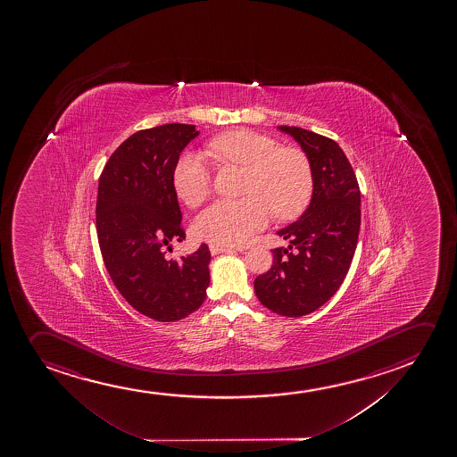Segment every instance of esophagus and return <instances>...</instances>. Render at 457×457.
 I'll return each instance as SVG.
<instances>
[{"label": "esophagus", "instance_id": "obj_1", "mask_svg": "<svg viewBox=\"0 0 457 457\" xmlns=\"http://www.w3.org/2000/svg\"><path fill=\"white\" fill-rule=\"evenodd\" d=\"M210 252H212V255H220V253H227V252H235V247L220 245V244H210Z\"/></svg>", "mask_w": 457, "mask_h": 457}]
</instances>
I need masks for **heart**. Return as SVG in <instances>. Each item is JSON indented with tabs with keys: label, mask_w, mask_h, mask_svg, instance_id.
Masks as SVG:
<instances>
[{
	"label": "heart",
	"mask_w": 457,
	"mask_h": 457,
	"mask_svg": "<svg viewBox=\"0 0 457 457\" xmlns=\"http://www.w3.org/2000/svg\"><path fill=\"white\" fill-rule=\"evenodd\" d=\"M216 162L243 168L239 201H220L207 208L195 222L197 237L220 245L247 241L266 227L270 210L277 220H291L304 213L314 195V170L306 154L250 129H235L208 143ZM177 197L189 208L207 201L212 172L195 154H185L172 174Z\"/></svg>",
	"instance_id": "b5f03b06"
}]
</instances>
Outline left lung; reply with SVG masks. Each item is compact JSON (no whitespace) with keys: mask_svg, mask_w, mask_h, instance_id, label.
<instances>
[{"mask_svg":"<svg viewBox=\"0 0 457 457\" xmlns=\"http://www.w3.org/2000/svg\"><path fill=\"white\" fill-rule=\"evenodd\" d=\"M310 157L314 195L303 216L278 231L289 247L272 250L274 264L255 278V294L280 316L310 314L335 295L353 260L361 193L339 145L306 129L280 126Z\"/></svg>","mask_w":457,"mask_h":457,"instance_id":"8db88e82","label":"left lung"}]
</instances>
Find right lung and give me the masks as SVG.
I'll return each instance as SVG.
<instances>
[{
    "label": "right lung",
    "instance_id": "add662e5",
    "mask_svg": "<svg viewBox=\"0 0 457 457\" xmlns=\"http://www.w3.org/2000/svg\"><path fill=\"white\" fill-rule=\"evenodd\" d=\"M199 135L193 124H163L130 135L99 177L96 231L110 278L135 310L174 322L201 308L210 285V250L168 260L185 239L172 187L180 153Z\"/></svg>",
    "mask_w": 457,
    "mask_h": 457
}]
</instances>
